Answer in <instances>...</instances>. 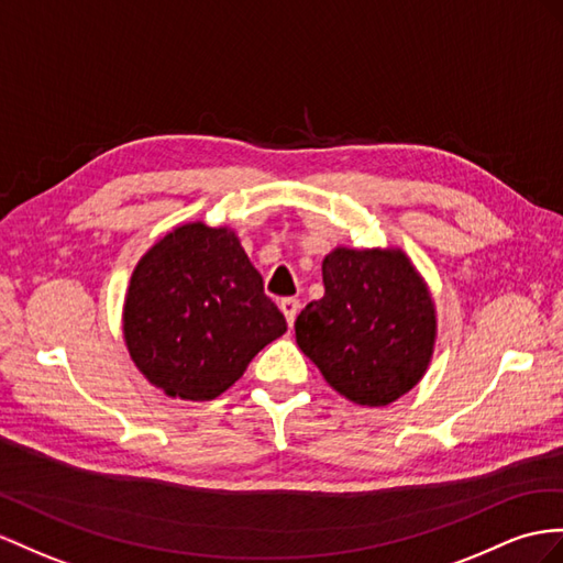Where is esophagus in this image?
Returning <instances> with one entry per match:
<instances>
[{
  "mask_svg": "<svg viewBox=\"0 0 563 563\" xmlns=\"http://www.w3.org/2000/svg\"><path fill=\"white\" fill-rule=\"evenodd\" d=\"M280 311L285 313V321H287V325H295V319H297V313H299V299H295V297H285V299H280Z\"/></svg>",
  "mask_w": 563,
  "mask_h": 563,
  "instance_id": "esophagus-1",
  "label": "esophagus"
}]
</instances>
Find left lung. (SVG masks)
Here are the masks:
<instances>
[{
  "label": "left lung",
  "instance_id": "8db88e82",
  "mask_svg": "<svg viewBox=\"0 0 563 563\" xmlns=\"http://www.w3.org/2000/svg\"><path fill=\"white\" fill-rule=\"evenodd\" d=\"M325 295L295 321L299 350L340 395L385 407L428 368L435 309L399 250H335L323 258Z\"/></svg>",
  "mask_w": 563,
  "mask_h": 563
}]
</instances>
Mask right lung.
I'll use <instances>...</instances> for the list:
<instances>
[{"mask_svg": "<svg viewBox=\"0 0 563 563\" xmlns=\"http://www.w3.org/2000/svg\"><path fill=\"white\" fill-rule=\"evenodd\" d=\"M287 330L228 228L187 223L140 258L123 333L135 366L170 397L213 399Z\"/></svg>", "mask_w": 563, "mask_h": 563, "instance_id": "right-lung-1", "label": "right lung"}]
</instances>
